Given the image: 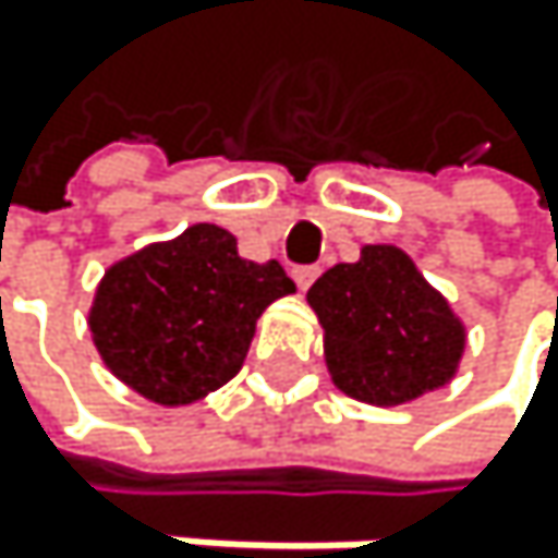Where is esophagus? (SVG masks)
<instances>
[{
	"instance_id": "34e87169",
	"label": "esophagus",
	"mask_w": 558,
	"mask_h": 558,
	"mask_svg": "<svg viewBox=\"0 0 558 558\" xmlns=\"http://www.w3.org/2000/svg\"><path fill=\"white\" fill-rule=\"evenodd\" d=\"M320 274V267H314V264H298L294 270H291V277H294V284L301 288V291H307L311 284H314V277Z\"/></svg>"
}]
</instances>
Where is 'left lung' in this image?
Listing matches in <instances>:
<instances>
[{"instance_id": "8db88e82", "label": "left lung", "mask_w": 558, "mask_h": 558, "mask_svg": "<svg viewBox=\"0 0 558 558\" xmlns=\"http://www.w3.org/2000/svg\"><path fill=\"white\" fill-rule=\"evenodd\" d=\"M307 301L325 328L328 372L344 395L401 404L456 375L465 331L398 247H364L357 264L325 270Z\"/></svg>"}]
</instances>
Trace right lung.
Wrapping results in <instances>:
<instances>
[{
  "mask_svg": "<svg viewBox=\"0 0 558 558\" xmlns=\"http://www.w3.org/2000/svg\"><path fill=\"white\" fill-rule=\"evenodd\" d=\"M291 291L277 260H244L233 233L197 223L106 270L89 331L120 381L186 404L241 372L260 311Z\"/></svg>",
  "mask_w": 558,
  "mask_h": 558,
  "instance_id": "right-lung-1",
  "label": "right lung"
}]
</instances>
